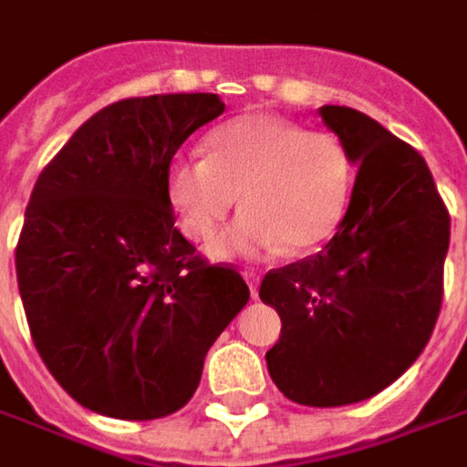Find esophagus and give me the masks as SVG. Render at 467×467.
Returning a JSON list of instances; mask_svg holds the SVG:
<instances>
[{"instance_id":"esophagus-1","label":"esophagus","mask_w":467,"mask_h":467,"mask_svg":"<svg viewBox=\"0 0 467 467\" xmlns=\"http://www.w3.org/2000/svg\"><path fill=\"white\" fill-rule=\"evenodd\" d=\"M243 277L248 280V288H251V293H254V296H259V283H261L259 272H256V269H245V272H243Z\"/></svg>"}]
</instances>
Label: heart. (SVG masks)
Wrapping results in <instances>:
<instances>
[{
	"mask_svg": "<svg viewBox=\"0 0 467 467\" xmlns=\"http://www.w3.org/2000/svg\"><path fill=\"white\" fill-rule=\"evenodd\" d=\"M206 145L208 155L182 152L169 163L166 195L192 240H208L243 203L211 254L256 256L280 245L306 254L341 224L351 158L333 131L254 113L213 129Z\"/></svg>",
	"mask_w": 467,
	"mask_h": 467,
	"instance_id": "b5f03b06",
	"label": "heart"
}]
</instances>
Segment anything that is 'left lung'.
Instances as JSON below:
<instances>
[{
  "label": "left lung",
  "mask_w": 467,
  "mask_h": 467,
  "mask_svg": "<svg viewBox=\"0 0 467 467\" xmlns=\"http://www.w3.org/2000/svg\"><path fill=\"white\" fill-rule=\"evenodd\" d=\"M357 163L333 240L269 269L259 296L283 319L266 351L275 386L296 404L341 407L391 386L425 348L441 312L450 211L412 145L370 116L319 108Z\"/></svg>",
  "instance_id": "left-lung-1"
}]
</instances>
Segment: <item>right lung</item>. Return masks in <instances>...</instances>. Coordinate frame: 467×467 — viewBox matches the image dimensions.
Returning a JSON list of instances; mask_svg holds the SVG:
<instances>
[{"instance_id":"obj_1","label":"right lung","mask_w":467,"mask_h":467,"mask_svg":"<svg viewBox=\"0 0 467 467\" xmlns=\"http://www.w3.org/2000/svg\"><path fill=\"white\" fill-rule=\"evenodd\" d=\"M222 110L206 92L119 99L34 184L17 288L47 370L92 412L155 420L182 410L208 348L248 304L240 272L195 251L166 195L174 152Z\"/></svg>"}]
</instances>
